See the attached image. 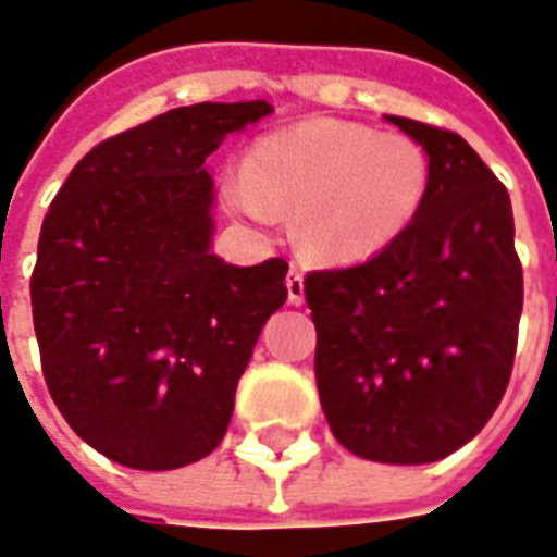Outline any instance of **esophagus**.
Listing matches in <instances>:
<instances>
[{
  "instance_id": "1",
  "label": "esophagus",
  "mask_w": 557,
  "mask_h": 557,
  "mask_svg": "<svg viewBox=\"0 0 557 557\" xmlns=\"http://www.w3.org/2000/svg\"><path fill=\"white\" fill-rule=\"evenodd\" d=\"M284 284H287V299H290V305H301L305 301V278H301L299 270H290Z\"/></svg>"
}]
</instances>
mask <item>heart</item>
Returning <instances> with one entry per match:
<instances>
[{
	"instance_id": "b5f03b06",
	"label": "heart",
	"mask_w": 557,
	"mask_h": 557,
	"mask_svg": "<svg viewBox=\"0 0 557 557\" xmlns=\"http://www.w3.org/2000/svg\"><path fill=\"white\" fill-rule=\"evenodd\" d=\"M430 159L404 133L310 119L267 133L247 168L223 180L230 209L258 226L296 211L301 249L322 261H363L404 235L424 206Z\"/></svg>"
}]
</instances>
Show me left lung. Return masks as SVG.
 Segmentation results:
<instances>
[{
    "label": "left lung",
    "mask_w": 557,
    "mask_h": 557,
    "mask_svg": "<svg viewBox=\"0 0 557 557\" xmlns=\"http://www.w3.org/2000/svg\"><path fill=\"white\" fill-rule=\"evenodd\" d=\"M430 159L424 206L398 240L346 270H317L319 400L360 459L424 465L468 444L506 395L523 267L506 185L459 133L386 115Z\"/></svg>",
    "instance_id": "8db88e82"
}]
</instances>
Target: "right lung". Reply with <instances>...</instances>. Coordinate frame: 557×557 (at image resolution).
Segmentation results:
<instances>
[{
  "mask_svg": "<svg viewBox=\"0 0 557 557\" xmlns=\"http://www.w3.org/2000/svg\"><path fill=\"white\" fill-rule=\"evenodd\" d=\"M267 101L194 103L95 145L51 200L32 275L42 377L89 447L174 471L226 435L258 334L287 299V261L211 252L206 159Z\"/></svg>",
  "mask_w": 557,
  "mask_h": 557,
  "instance_id": "obj_1",
  "label": "right lung"
}]
</instances>
